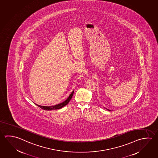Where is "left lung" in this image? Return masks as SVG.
Listing matches in <instances>:
<instances>
[{
    "mask_svg": "<svg viewBox=\"0 0 158 158\" xmlns=\"http://www.w3.org/2000/svg\"><path fill=\"white\" fill-rule=\"evenodd\" d=\"M107 110H109V111H110V110H109V109H107Z\"/></svg>",
    "mask_w": 158,
    "mask_h": 158,
    "instance_id": "8db88e82",
    "label": "left lung"
}]
</instances>
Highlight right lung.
<instances>
[{
  "label": "right lung",
  "mask_w": 158,
  "mask_h": 158,
  "mask_svg": "<svg viewBox=\"0 0 158 158\" xmlns=\"http://www.w3.org/2000/svg\"><path fill=\"white\" fill-rule=\"evenodd\" d=\"M73 92H74V91H72V93L70 94V95L69 96V98H67L66 101H64V102H62V103H59V104H58V105H55V106H40V105H37V104H35H35L36 105H37L38 107H40L42 109L44 110H52L60 109V108L66 106V105H67L68 104V103L69 102V101L71 100V98H72V96L73 95Z\"/></svg>",
  "instance_id": "obj_1"
}]
</instances>
